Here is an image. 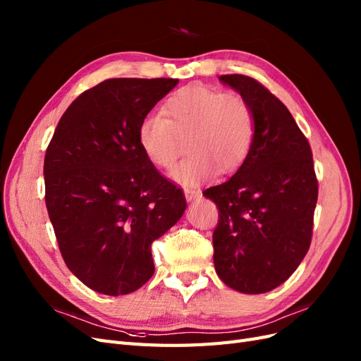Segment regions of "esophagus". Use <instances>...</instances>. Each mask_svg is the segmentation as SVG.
<instances>
[{
    "instance_id": "1",
    "label": "esophagus",
    "mask_w": 361,
    "mask_h": 361,
    "mask_svg": "<svg viewBox=\"0 0 361 361\" xmlns=\"http://www.w3.org/2000/svg\"><path fill=\"white\" fill-rule=\"evenodd\" d=\"M183 192H185V199H187V202H192V200H197L202 197V192L199 190L195 188H183Z\"/></svg>"
}]
</instances>
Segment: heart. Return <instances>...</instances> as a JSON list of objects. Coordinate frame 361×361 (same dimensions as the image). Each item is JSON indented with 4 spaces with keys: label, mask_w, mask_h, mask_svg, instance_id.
Returning <instances> with one entry per match:
<instances>
[{
    "label": "heart",
    "mask_w": 361,
    "mask_h": 361,
    "mask_svg": "<svg viewBox=\"0 0 361 361\" xmlns=\"http://www.w3.org/2000/svg\"><path fill=\"white\" fill-rule=\"evenodd\" d=\"M161 114H147L138 125V146L149 162L170 169L187 140L190 155L170 171L180 185L212 179L218 170L232 173L248 158L255 141V116L248 102L203 84L174 92Z\"/></svg>",
    "instance_id": "obj_1"
}]
</instances>
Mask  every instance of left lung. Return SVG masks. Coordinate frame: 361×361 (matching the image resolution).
<instances>
[{
  "instance_id": "1",
  "label": "left lung",
  "mask_w": 361,
  "mask_h": 361,
  "mask_svg": "<svg viewBox=\"0 0 361 361\" xmlns=\"http://www.w3.org/2000/svg\"><path fill=\"white\" fill-rule=\"evenodd\" d=\"M248 102L255 141L233 176L203 191L220 212L214 265L228 288L265 293L285 283L307 255L318 180L307 138L281 101L245 75H221Z\"/></svg>"
}]
</instances>
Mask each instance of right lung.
<instances>
[{
    "mask_svg": "<svg viewBox=\"0 0 361 361\" xmlns=\"http://www.w3.org/2000/svg\"><path fill=\"white\" fill-rule=\"evenodd\" d=\"M173 78H113L61 116L47 149L45 202L61 256L90 289L117 297L154 276L152 243L187 207L138 146V125L178 85Z\"/></svg>",
    "mask_w": 361,
    "mask_h": 361,
    "instance_id": "right-lung-1",
    "label": "right lung"
}]
</instances>
